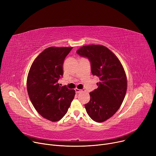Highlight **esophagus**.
<instances>
[{"instance_id": "esophagus-1", "label": "esophagus", "mask_w": 156, "mask_h": 156, "mask_svg": "<svg viewBox=\"0 0 156 156\" xmlns=\"http://www.w3.org/2000/svg\"><path fill=\"white\" fill-rule=\"evenodd\" d=\"M84 90H80V89H78V88H75V92L76 94H78V93H80V92H82Z\"/></svg>"}]
</instances>
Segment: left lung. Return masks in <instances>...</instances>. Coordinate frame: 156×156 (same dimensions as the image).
<instances>
[{"label": "left lung", "instance_id": "8db88e82", "mask_svg": "<svg viewBox=\"0 0 156 156\" xmlns=\"http://www.w3.org/2000/svg\"><path fill=\"white\" fill-rule=\"evenodd\" d=\"M76 53L87 57L91 64L92 75L99 78L98 88L90 93V100L85 105L88 116L101 122L112 117L120 108L127 89L123 67L109 48L101 45L80 47Z\"/></svg>", "mask_w": 156, "mask_h": 156}]
</instances>
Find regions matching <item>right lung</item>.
<instances>
[{
    "label": "right lung",
    "instance_id": "right-lung-1",
    "mask_svg": "<svg viewBox=\"0 0 156 156\" xmlns=\"http://www.w3.org/2000/svg\"><path fill=\"white\" fill-rule=\"evenodd\" d=\"M73 47H51L32 63L27 77V91L35 109L44 118L55 122L62 119L75 95V90L61 87L65 57Z\"/></svg>",
    "mask_w": 156,
    "mask_h": 156
}]
</instances>
